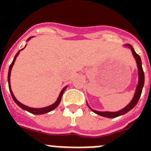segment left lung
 Masks as SVG:
<instances>
[{"instance_id": "left-lung-1", "label": "left lung", "mask_w": 151, "mask_h": 151, "mask_svg": "<svg viewBox=\"0 0 151 151\" xmlns=\"http://www.w3.org/2000/svg\"><path fill=\"white\" fill-rule=\"evenodd\" d=\"M126 46L129 47L132 51V54L136 60V62H137V65H138V75H139V81H138V85L136 88V91L135 94H134V97L133 99L132 100V101L130 102L129 104H128L127 106H125V108H123L122 110H119L118 112H99V111H96V110H92L90 106H88L91 110L94 113H97L98 115L102 116L104 117H108V118H115V117L119 116H122L125 113H128L129 111H130L134 107L136 106V104H138V101L140 99V97L141 95V92H142V89H143L144 84H145V73H144L143 69H142V65H141V57H139L138 54H136V52L134 51V48L132 47V46L130 45H126Z\"/></svg>"}]
</instances>
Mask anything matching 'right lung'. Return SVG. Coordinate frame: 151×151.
<instances>
[{
  "instance_id": "obj_1",
  "label": "right lung",
  "mask_w": 151,
  "mask_h": 151,
  "mask_svg": "<svg viewBox=\"0 0 151 151\" xmlns=\"http://www.w3.org/2000/svg\"><path fill=\"white\" fill-rule=\"evenodd\" d=\"M30 39V38H29V40ZM19 52H20V50H19L18 52H17V54H16V56L14 57V59H13V62H12V63L10 64V68H9V72H8V85H9V89H10V94H11V96L12 97H13V101H15L16 104H17V105H18L19 106H20L22 109H23V110H27L28 112H29V113H33V114H36V115H40V114H44V113H48V112L51 111V110H54L56 107H57L58 105H59V104L60 103V101H61V98H62V96H63V94L64 91H65V89H66V88H64L62 90V91L60 92V94L59 97H58V99H57V101H56L55 103H54V104L50 105V106H46V107H44V108H32V107H29V106H25L24 104H21L20 102H19L18 101H17V99H16V97H14V95H13V92H12L11 89H10V72H11V69H12V66H13V63H14V62H15V60L16 58H17V57L18 56V54H19Z\"/></svg>"
}]
</instances>
